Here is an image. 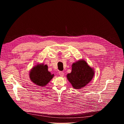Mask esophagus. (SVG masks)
Listing matches in <instances>:
<instances>
[{"instance_id": "obj_1", "label": "esophagus", "mask_w": 124, "mask_h": 124, "mask_svg": "<svg viewBox=\"0 0 124 124\" xmlns=\"http://www.w3.org/2000/svg\"><path fill=\"white\" fill-rule=\"evenodd\" d=\"M59 75L60 77H63L64 76V73L63 71H59Z\"/></svg>"}]
</instances>
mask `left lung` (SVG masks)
<instances>
[{"mask_svg":"<svg viewBox=\"0 0 124 124\" xmlns=\"http://www.w3.org/2000/svg\"><path fill=\"white\" fill-rule=\"evenodd\" d=\"M94 69L89 65L85 60L80 59L71 65V71L66 75L73 88H83L88 84L94 75Z\"/></svg>","mask_w":124,"mask_h":124,"instance_id":"obj_1","label":"left lung"}]
</instances>
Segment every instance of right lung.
Returning a JSON list of instances; mask_svg holds the SVG:
<instances>
[{
    "mask_svg": "<svg viewBox=\"0 0 124 124\" xmlns=\"http://www.w3.org/2000/svg\"><path fill=\"white\" fill-rule=\"evenodd\" d=\"M54 76L48 70L47 65L37 64L29 71V78L35 85L41 87L46 86Z\"/></svg>",
    "mask_w": 124,
    "mask_h": 124,
    "instance_id": "obj_1",
    "label": "right lung"
}]
</instances>
